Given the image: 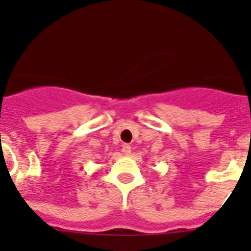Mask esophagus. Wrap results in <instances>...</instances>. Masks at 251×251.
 <instances>
[{"label":"esophagus","mask_w":251,"mask_h":251,"mask_svg":"<svg viewBox=\"0 0 251 251\" xmlns=\"http://www.w3.org/2000/svg\"><path fill=\"white\" fill-rule=\"evenodd\" d=\"M122 151H123L124 154H127V156H129L132 148H130L129 145H123V147H122Z\"/></svg>","instance_id":"esophagus-1"}]
</instances>
